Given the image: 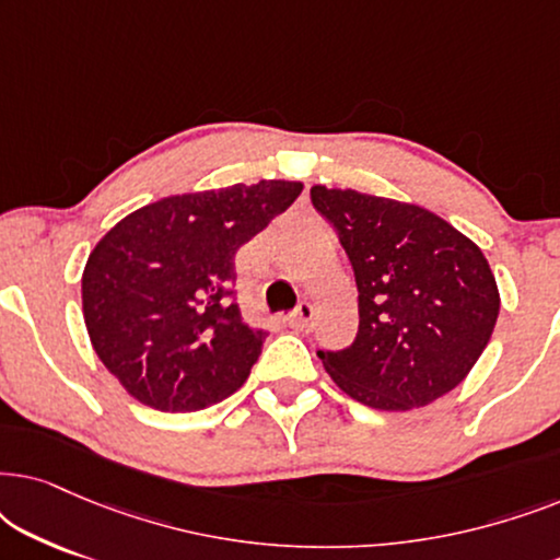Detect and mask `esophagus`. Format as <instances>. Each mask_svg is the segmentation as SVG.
<instances>
[{
	"mask_svg": "<svg viewBox=\"0 0 560 560\" xmlns=\"http://www.w3.org/2000/svg\"><path fill=\"white\" fill-rule=\"evenodd\" d=\"M313 320H316V308L311 303H301L288 316V324L298 328V331H308V328H313Z\"/></svg>",
	"mask_w": 560,
	"mask_h": 560,
	"instance_id": "1",
	"label": "esophagus"
}]
</instances>
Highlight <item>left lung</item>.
I'll return each instance as SVG.
<instances>
[{
  "instance_id": "left-lung-1",
  "label": "left lung",
  "mask_w": 560,
  "mask_h": 560,
  "mask_svg": "<svg viewBox=\"0 0 560 560\" xmlns=\"http://www.w3.org/2000/svg\"><path fill=\"white\" fill-rule=\"evenodd\" d=\"M311 201L339 234L359 290L354 343L318 351L339 389L405 412L462 385L500 316L485 252L423 206L326 186Z\"/></svg>"
}]
</instances>
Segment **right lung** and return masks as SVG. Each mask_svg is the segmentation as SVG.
<instances>
[{
	"label": "right lung",
	"instance_id": "1",
	"mask_svg": "<svg viewBox=\"0 0 560 560\" xmlns=\"http://www.w3.org/2000/svg\"><path fill=\"white\" fill-rule=\"evenodd\" d=\"M301 190L259 180L165 196L91 249L81 278L91 347L137 402L194 412L244 385L265 331L234 303V255Z\"/></svg>",
	"mask_w": 560,
	"mask_h": 560
}]
</instances>
